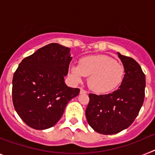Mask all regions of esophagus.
<instances>
[{
  "label": "esophagus",
  "instance_id": "1",
  "mask_svg": "<svg viewBox=\"0 0 155 155\" xmlns=\"http://www.w3.org/2000/svg\"><path fill=\"white\" fill-rule=\"evenodd\" d=\"M81 94H87V91L85 90H84L83 88H81V91H80Z\"/></svg>",
  "mask_w": 155,
  "mask_h": 155
}]
</instances>
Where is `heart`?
<instances>
[{
    "instance_id": "heart-1",
    "label": "heart",
    "mask_w": 155,
    "mask_h": 155,
    "mask_svg": "<svg viewBox=\"0 0 155 155\" xmlns=\"http://www.w3.org/2000/svg\"><path fill=\"white\" fill-rule=\"evenodd\" d=\"M87 77V85L96 93H107L119 87L124 80V68L114 59L105 55L82 57L78 65L71 64L69 77L74 84Z\"/></svg>"
}]
</instances>
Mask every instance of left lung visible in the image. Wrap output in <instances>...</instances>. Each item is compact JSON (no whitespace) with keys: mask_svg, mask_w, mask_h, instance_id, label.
Returning a JSON list of instances; mask_svg holds the SVG:
<instances>
[{"mask_svg":"<svg viewBox=\"0 0 155 155\" xmlns=\"http://www.w3.org/2000/svg\"><path fill=\"white\" fill-rule=\"evenodd\" d=\"M117 54L125 73L121 85L107 94H89L85 111L90 127L105 135L128 128L137 116L144 100L146 81L140 66L131 57Z\"/></svg>","mask_w":155,"mask_h":155,"instance_id":"left-lung-1","label":"left lung"}]
</instances>
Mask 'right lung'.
I'll use <instances>...</instances> for the list:
<instances>
[{"instance_id": "add662e5", "label": "right lung", "mask_w": 155, "mask_h": 155, "mask_svg": "<svg viewBox=\"0 0 155 155\" xmlns=\"http://www.w3.org/2000/svg\"><path fill=\"white\" fill-rule=\"evenodd\" d=\"M70 51V48L50 43L19 64L12 80V100L18 115L28 127H53L67 104L78 95L80 89L68 87L64 81L72 60Z\"/></svg>"}]
</instances>
